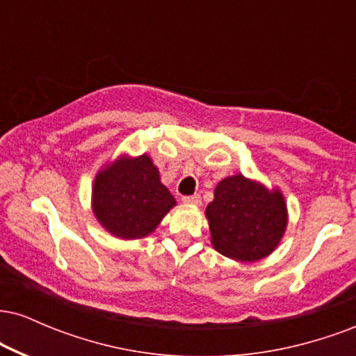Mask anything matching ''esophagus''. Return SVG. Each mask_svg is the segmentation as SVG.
<instances>
[{
    "label": "esophagus",
    "mask_w": 356,
    "mask_h": 356,
    "mask_svg": "<svg viewBox=\"0 0 356 356\" xmlns=\"http://www.w3.org/2000/svg\"><path fill=\"white\" fill-rule=\"evenodd\" d=\"M182 202H186V204H195V206H199V204H201V195H197V194H194V195H184Z\"/></svg>",
    "instance_id": "esophagus-1"
}]
</instances>
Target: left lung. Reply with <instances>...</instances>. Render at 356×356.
Returning a JSON list of instances; mask_svg holds the SVG:
<instances>
[{
  "mask_svg": "<svg viewBox=\"0 0 356 356\" xmlns=\"http://www.w3.org/2000/svg\"><path fill=\"white\" fill-rule=\"evenodd\" d=\"M212 246L238 261H257L277 246L286 227V204L277 191L243 175L218 184L206 209Z\"/></svg>",
  "mask_w": 356,
  "mask_h": 356,
  "instance_id": "left-lung-1",
  "label": "left lung"
}]
</instances>
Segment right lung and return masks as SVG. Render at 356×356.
<instances>
[{
  "instance_id": "obj_1",
  "label": "right lung",
  "mask_w": 356,
  "mask_h": 356,
  "mask_svg": "<svg viewBox=\"0 0 356 356\" xmlns=\"http://www.w3.org/2000/svg\"><path fill=\"white\" fill-rule=\"evenodd\" d=\"M175 206L149 155L118 159L97 175L93 212L102 226L122 239L150 234Z\"/></svg>"
}]
</instances>
